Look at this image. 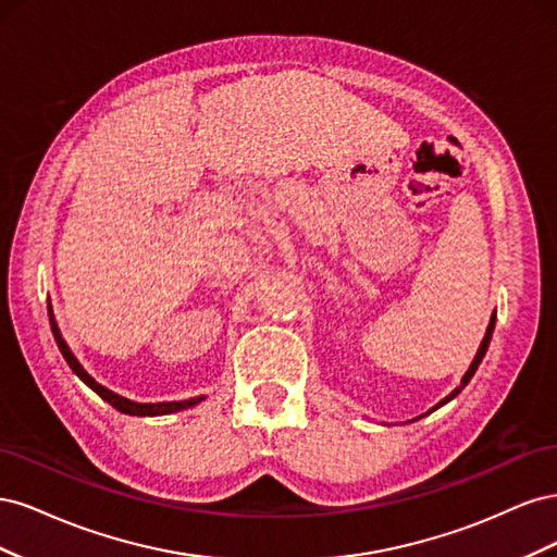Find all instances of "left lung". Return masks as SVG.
Segmentation results:
<instances>
[{"mask_svg":"<svg viewBox=\"0 0 557 557\" xmlns=\"http://www.w3.org/2000/svg\"><path fill=\"white\" fill-rule=\"evenodd\" d=\"M495 320H497V311H493V315H491V323H487V330H485V336H483V342H481V346H479V350H476V356H474V360H471V364H469V369L465 372V376H462V381H460V385L455 387V391L450 393V395H446L440 404H436V407H432L428 413H432V411H436L440 407H444V404H448L450 399H455L458 397L460 393H462V387L471 381V376L476 374V369H479V364H481V360H483V356H485V350H487V346H491V339H493V330H495ZM428 413H423V416H428ZM423 416H418V418H423ZM418 418H413V420H418Z\"/></svg>","mask_w":557,"mask_h":557,"instance_id":"8db88e82","label":"left lung"}]
</instances>
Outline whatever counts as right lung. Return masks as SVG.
Instances as JSON below:
<instances>
[{"label":"right lung","mask_w":557,"mask_h":557,"mask_svg":"<svg viewBox=\"0 0 557 557\" xmlns=\"http://www.w3.org/2000/svg\"><path fill=\"white\" fill-rule=\"evenodd\" d=\"M48 318H50V330H53V336L58 342V348L62 352V358L66 360V364L72 367V372L86 383L90 391H95L99 397H102L104 401H109L113 409H117L121 413H127V416H166V413H176V411H183V409H190L195 407V404H199L201 399H207V395H197V397H188V399H174V401H134V399H127L123 395H117L113 391H109L107 385L97 383L86 369H83V364L76 360V356L72 352V348L66 346V342L62 339V332L58 327V320H55V313H53V307H50L48 301Z\"/></svg>","instance_id":"add662e5"}]
</instances>
